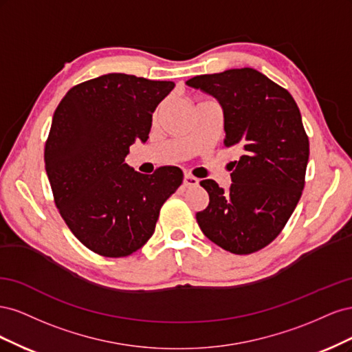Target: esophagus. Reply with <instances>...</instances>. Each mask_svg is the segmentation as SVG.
I'll return each instance as SVG.
<instances>
[{
  "mask_svg": "<svg viewBox=\"0 0 352 352\" xmlns=\"http://www.w3.org/2000/svg\"><path fill=\"white\" fill-rule=\"evenodd\" d=\"M198 182L199 180L197 177H194L192 175H185V177H184V185L186 188H194L198 185Z\"/></svg>",
  "mask_w": 352,
  "mask_h": 352,
  "instance_id": "34e87169",
  "label": "esophagus"
}]
</instances>
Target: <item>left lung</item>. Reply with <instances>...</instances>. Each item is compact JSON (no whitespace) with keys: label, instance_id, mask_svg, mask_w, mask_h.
<instances>
[{"label":"left lung","instance_id":"left-lung-1","mask_svg":"<svg viewBox=\"0 0 352 352\" xmlns=\"http://www.w3.org/2000/svg\"><path fill=\"white\" fill-rule=\"evenodd\" d=\"M189 87L217 98L226 148L239 146L228 192L201 180L208 207L197 212L202 233L220 248L247 255L278 238L302 195L310 142L292 95L258 70L201 74Z\"/></svg>","mask_w":352,"mask_h":352}]
</instances>
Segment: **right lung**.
<instances>
[{
	"instance_id": "add662e5",
	"label": "right lung",
	"mask_w": 352,
	"mask_h": 352,
	"mask_svg": "<svg viewBox=\"0 0 352 352\" xmlns=\"http://www.w3.org/2000/svg\"><path fill=\"white\" fill-rule=\"evenodd\" d=\"M170 80L109 73L73 87L52 116L44 162L60 216L85 247L127 257L153 236L164 202L182 185L176 166L141 175L124 163L145 142Z\"/></svg>"
}]
</instances>
